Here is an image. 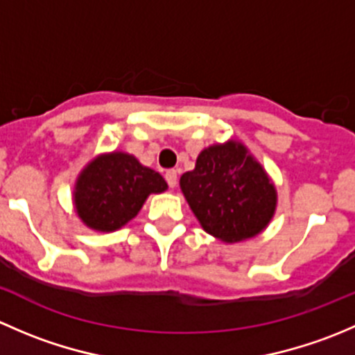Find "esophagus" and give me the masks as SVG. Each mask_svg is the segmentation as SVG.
<instances>
[{
	"mask_svg": "<svg viewBox=\"0 0 355 355\" xmlns=\"http://www.w3.org/2000/svg\"><path fill=\"white\" fill-rule=\"evenodd\" d=\"M164 178H166L168 185H170L171 189L177 187V180H178V177H177V170H168L166 173H164Z\"/></svg>",
	"mask_w": 355,
	"mask_h": 355,
	"instance_id": "34e87169",
	"label": "esophagus"
}]
</instances>
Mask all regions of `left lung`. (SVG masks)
I'll list each match as a JSON object with an SVG mask.
<instances>
[{"instance_id":"obj_1","label":"left lung","mask_w":355,"mask_h":355,"mask_svg":"<svg viewBox=\"0 0 355 355\" xmlns=\"http://www.w3.org/2000/svg\"><path fill=\"white\" fill-rule=\"evenodd\" d=\"M180 189L202 230L225 244L259 235L277 211L273 180L235 139L204 148Z\"/></svg>"}]
</instances>
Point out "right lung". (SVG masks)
<instances>
[{
  "instance_id": "right-lung-1",
  "label": "right lung",
  "mask_w": 355,
  "mask_h": 355,
  "mask_svg": "<svg viewBox=\"0 0 355 355\" xmlns=\"http://www.w3.org/2000/svg\"><path fill=\"white\" fill-rule=\"evenodd\" d=\"M168 189L153 168L123 151L103 153L80 170L73 187V207L82 223L110 234L134 220L151 194Z\"/></svg>"
}]
</instances>
